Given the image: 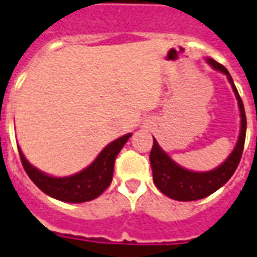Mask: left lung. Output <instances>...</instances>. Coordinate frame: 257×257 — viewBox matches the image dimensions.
Instances as JSON below:
<instances>
[{
	"label": "left lung",
	"instance_id": "8db88e82",
	"mask_svg": "<svg viewBox=\"0 0 257 257\" xmlns=\"http://www.w3.org/2000/svg\"><path fill=\"white\" fill-rule=\"evenodd\" d=\"M208 63L219 70L223 74H226L227 78L230 81L232 90L237 96L238 106L241 111V132L238 138L237 146L228 156L226 161L209 172H191L184 168L179 167L178 164L169 158L165 151L158 146L157 140L153 142V149L150 153V164L153 169V180L157 189L167 197L178 201H197V199L205 198L216 190H219L221 186L228 182L231 178L238 164L242 157L243 145H245V135H246V117H245V110H243V103L239 97L237 88L234 85L231 75L227 71V68L223 64L217 63L213 59H206Z\"/></svg>",
	"mask_w": 257,
	"mask_h": 257
}]
</instances>
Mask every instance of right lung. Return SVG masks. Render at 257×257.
<instances>
[{"mask_svg": "<svg viewBox=\"0 0 257 257\" xmlns=\"http://www.w3.org/2000/svg\"><path fill=\"white\" fill-rule=\"evenodd\" d=\"M131 136L132 134H128L111 142L101 150L100 154L96 157V160L89 167L67 178H52L42 173L26 160L23 153L20 151V147H18V150L26 173L38 189L59 201L79 204L97 198L110 186L115 157Z\"/></svg>", "mask_w": 257, "mask_h": 257, "instance_id": "obj_1", "label": "right lung"}]
</instances>
